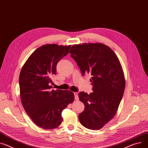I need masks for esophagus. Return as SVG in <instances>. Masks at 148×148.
<instances>
[{
	"label": "esophagus",
	"mask_w": 148,
	"mask_h": 148,
	"mask_svg": "<svg viewBox=\"0 0 148 148\" xmlns=\"http://www.w3.org/2000/svg\"><path fill=\"white\" fill-rule=\"evenodd\" d=\"M74 95H75V98L76 100H78L79 99V96H78V93L77 92H75L74 93Z\"/></svg>",
	"instance_id": "1"
}]
</instances>
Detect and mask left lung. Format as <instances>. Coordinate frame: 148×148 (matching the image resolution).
I'll return each instance as SVG.
<instances>
[{"label": "left lung", "mask_w": 148, "mask_h": 148, "mask_svg": "<svg viewBox=\"0 0 148 148\" xmlns=\"http://www.w3.org/2000/svg\"><path fill=\"white\" fill-rule=\"evenodd\" d=\"M71 56L84 75H91L93 92H80L85 105L79 120L85 127L94 130L103 128L116 115L126 86L124 75L116 53L103 43H84L72 47Z\"/></svg>", "instance_id": "obj_1"}]
</instances>
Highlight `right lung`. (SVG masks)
Returning <instances> with one entry per match:
<instances>
[{
	"label": "right lung",
	"instance_id": "right-lung-1",
	"mask_svg": "<svg viewBox=\"0 0 148 148\" xmlns=\"http://www.w3.org/2000/svg\"><path fill=\"white\" fill-rule=\"evenodd\" d=\"M71 47L56 44L42 45L31 54L21 71L22 104L32 121L42 129L58 127L63 121L62 111L74 101L71 90H51L50 85L57 64Z\"/></svg>",
	"mask_w": 148,
	"mask_h": 148
}]
</instances>
